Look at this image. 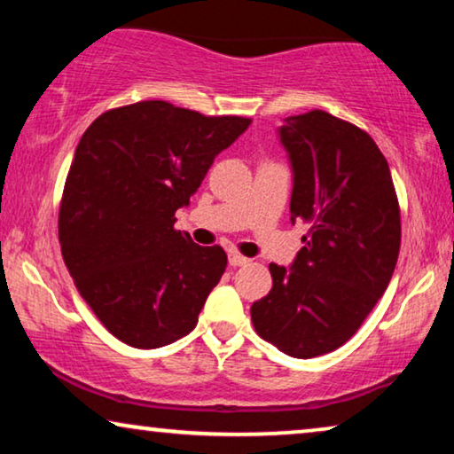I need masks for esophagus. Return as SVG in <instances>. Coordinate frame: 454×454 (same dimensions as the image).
<instances>
[{
  "label": "esophagus",
  "instance_id": "1",
  "mask_svg": "<svg viewBox=\"0 0 454 454\" xmlns=\"http://www.w3.org/2000/svg\"><path fill=\"white\" fill-rule=\"evenodd\" d=\"M229 264H231V266H246V264H250V258L241 256V254H238V252H229Z\"/></svg>",
  "mask_w": 454,
  "mask_h": 454
}]
</instances>
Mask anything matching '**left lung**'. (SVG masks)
I'll list each match as a JSON object with an SVG mask.
<instances>
[{
    "instance_id": "1",
    "label": "left lung",
    "mask_w": 454,
    "mask_h": 454,
    "mask_svg": "<svg viewBox=\"0 0 454 454\" xmlns=\"http://www.w3.org/2000/svg\"><path fill=\"white\" fill-rule=\"evenodd\" d=\"M294 167L291 221L309 223L291 269L252 303L264 340L309 359L347 343L387 291L401 247V208L387 159L368 132L314 109L278 129Z\"/></svg>"
}]
</instances>
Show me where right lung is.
I'll use <instances>...</instances> for the list:
<instances>
[{"mask_svg":"<svg viewBox=\"0 0 454 454\" xmlns=\"http://www.w3.org/2000/svg\"><path fill=\"white\" fill-rule=\"evenodd\" d=\"M250 123L140 101L105 111L80 138L59 204L61 254L121 343L157 349L194 331L227 254L177 231L176 210Z\"/></svg>","mask_w":454,"mask_h":454,"instance_id":"right-lung-1","label":"right lung"}]
</instances>
